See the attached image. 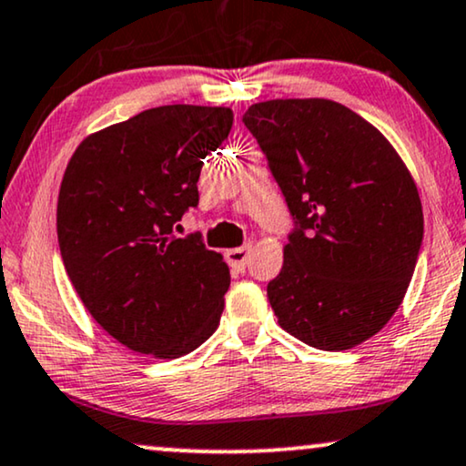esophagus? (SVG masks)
I'll return each mask as SVG.
<instances>
[{
	"instance_id": "1",
	"label": "esophagus",
	"mask_w": 466,
	"mask_h": 466,
	"mask_svg": "<svg viewBox=\"0 0 466 466\" xmlns=\"http://www.w3.org/2000/svg\"><path fill=\"white\" fill-rule=\"evenodd\" d=\"M248 253H251V245H245L238 248H228L226 261L234 268V270H245V266L248 264Z\"/></svg>"
}]
</instances>
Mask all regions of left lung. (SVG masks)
I'll list each match as a JSON object with an SVG mask.
<instances>
[{
	"mask_svg": "<svg viewBox=\"0 0 466 466\" xmlns=\"http://www.w3.org/2000/svg\"><path fill=\"white\" fill-rule=\"evenodd\" d=\"M242 122L301 226L268 283L279 325L312 349H355L392 319L414 274L424 232L414 177L342 103H253Z\"/></svg>",
	"mask_w": 466,
	"mask_h": 466,
	"instance_id": "8db88e82",
	"label": "left lung"
}]
</instances>
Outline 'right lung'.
<instances>
[{
  "label": "right lung",
  "mask_w": 466,
  "mask_h": 466,
  "mask_svg": "<svg viewBox=\"0 0 466 466\" xmlns=\"http://www.w3.org/2000/svg\"><path fill=\"white\" fill-rule=\"evenodd\" d=\"M230 107L162 105L88 135L65 168L56 205L63 264L111 338L179 359L213 336L230 270L173 226L198 205L202 160L230 135Z\"/></svg>",
  "instance_id": "1"
}]
</instances>
